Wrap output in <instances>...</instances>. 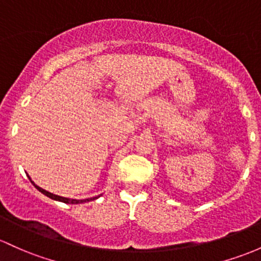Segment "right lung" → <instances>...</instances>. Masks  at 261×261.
<instances>
[{"mask_svg": "<svg viewBox=\"0 0 261 261\" xmlns=\"http://www.w3.org/2000/svg\"><path fill=\"white\" fill-rule=\"evenodd\" d=\"M29 178H30V176H29ZM30 180H31V178H30ZM31 183H32L33 186H35L36 189H37V190H40V192L42 193V194L47 195V197H48V198H51V199H53V200L62 201V203H66V204H81V203H86V201H91V200H94V199H98V198H99V195H98V197L89 198V199H81V200H77V199H69V198H64V197H60V195L52 194V193H49V192H47V190L42 189V188H40V187H38V186H36V184L33 183L32 180H31Z\"/></svg>", "mask_w": 261, "mask_h": 261, "instance_id": "obj_1", "label": "right lung"}]
</instances>
